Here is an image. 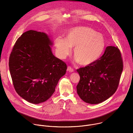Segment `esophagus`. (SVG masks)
Masks as SVG:
<instances>
[{"instance_id": "34e87169", "label": "esophagus", "mask_w": 133, "mask_h": 133, "mask_svg": "<svg viewBox=\"0 0 133 133\" xmlns=\"http://www.w3.org/2000/svg\"><path fill=\"white\" fill-rule=\"evenodd\" d=\"M67 71H69V72H73L74 71V69H73V68H72V67H71L70 66H69L68 67Z\"/></svg>"}]
</instances>
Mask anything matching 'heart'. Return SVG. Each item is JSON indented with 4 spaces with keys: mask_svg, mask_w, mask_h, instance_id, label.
<instances>
[{
    "mask_svg": "<svg viewBox=\"0 0 133 133\" xmlns=\"http://www.w3.org/2000/svg\"><path fill=\"white\" fill-rule=\"evenodd\" d=\"M105 46L103 36L94 29L87 26H78L70 30L65 39L56 40L57 52L65 58L74 48V56L81 65L87 66L97 61L102 55Z\"/></svg>",
    "mask_w": 133,
    "mask_h": 133,
    "instance_id": "obj_1",
    "label": "heart"
}]
</instances>
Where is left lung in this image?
Masks as SVG:
<instances>
[{
    "label": "left lung",
    "instance_id": "8db88e82",
    "mask_svg": "<svg viewBox=\"0 0 133 133\" xmlns=\"http://www.w3.org/2000/svg\"><path fill=\"white\" fill-rule=\"evenodd\" d=\"M123 60L117 47L109 46L95 62L77 70L80 80L77 94L90 104L101 103L116 91L123 70Z\"/></svg>",
    "mask_w": 133,
    "mask_h": 133
}]
</instances>
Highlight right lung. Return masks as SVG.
Segmentation results:
<instances>
[{
    "label": "right lung",
    "instance_id": "add662e5",
    "mask_svg": "<svg viewBox=\"0 0 133 133\" xmlns=\"http://www.w3.org/2000/svg\"><path fill=\"white\" fill-rule=\"evenodd\" d=\"M52 44L45 33L30 30L18 38L10 54L9 65L15 90L30 103L49 99L66 73V63L52 54Z\"/></svg>",
    "mask_w": 133,
    "mask_h": 133
}]
</instances>
